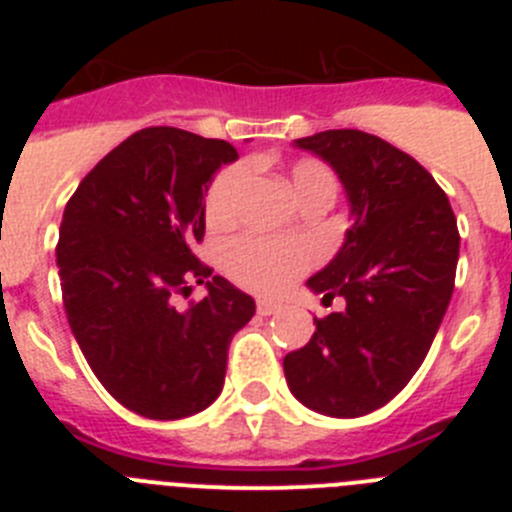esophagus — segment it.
<instances>
[{
  "mask_svg": "<svg viewBox=\"0 0 512 512\" xmlns=\"http://www.w3.org/2000/svg\"><path fill=\"white\" fill-rule=\"evenodd\" d=\"M282 310V305L279 302H271V300H256V312L259 315H274V312Z\"/></svg>",
  "mask_w": 512,
  "mask_h": 512,
  "instance_id": "1",
  "label": "esophagus"
}]
</instances>
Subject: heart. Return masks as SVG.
<instances>
[{"label":"heart","instance_id":"obj_1","mask_svg":"<svg viewBox=\"0 0 512 512\" xmlns=\"http://www.w3.org/2000/svg\"><path fill=\"white\" fill-rule=\"evenodd\" d=\"M248 166L230 164L212 176L205 192V217L210 225H228L241 207L243 192L248 184ZM289 182L297 200L310 194H328L336 200L338 176L328 164L318 158H300L289 169ZM220 264L235 284L259 292V295H279L284 287L312 264V251L305 241L295 238H266V235L246 233L235 235L223 246Z\"/></svg>","mask_w":512,"mask_h":512}]
</instances>
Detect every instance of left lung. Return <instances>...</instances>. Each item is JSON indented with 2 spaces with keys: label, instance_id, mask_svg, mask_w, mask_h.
<instances>
[{
  "label": "left lung",
  "instance_id": "left-lung-1",
  "mask_svg": "<svg viewBox=\"0 0 512 512\" xmlns=\"http://www.w3.org/2000/svg\"><path fill=\"white\" fill-rule=\"evenodd\" d=\"M295 143L336 169L354 225L307 282L346 307L315 318L310 341L284 356V377L310 410L359 418L400 395L428 356L454 292L456 215L436 179L377 135L343 128Z\"/></svg>",
  "mask_w": 512,
  "mask_h": 512
}]
</instances>
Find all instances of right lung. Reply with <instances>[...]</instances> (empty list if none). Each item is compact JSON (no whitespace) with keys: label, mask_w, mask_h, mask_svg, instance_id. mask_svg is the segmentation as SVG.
Segmentation results:
<instances>
[{"label":"right lung","mask_w":512,"mask_h":512,"mask_svg":"<svg viewBox=\"0 0 512 512\" xmlns=\"http://www.w3.org/2000/svg\"><path fill=\"white\" fill-rule=\"evenodd\" d=\"M233 158L225 140L143 128L81 179L63 210L56 264L74 338L104 390L143 418L212 405L230 341L256 312L194 253L207 182ZM197 283L208 295L179 306Z\"/></svg>","instance_id":"right-lung-1"}]
</instances>
